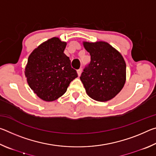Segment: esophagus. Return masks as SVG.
Returning <instances> with one entry per match:
<instances>
[{"instance_id":"34e87169","label":"esophagus","mask_w":156,"mask_h":156,"mask_svg":"<svg viewBox=\"0 0 156 156\" xmlns=\"http://www.w3.org/2000/svg\"><path fill=\"white\" fill-rule=\"evenodd\" d=\"M82 71H83V69H82L80 68V69H78L77 70V73H78V75L80 76V74H81V73H82Z\"/></svg>"}]
</instances>
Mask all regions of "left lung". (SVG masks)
<instances>
[{"label": "left lung", "mask_w": 156, "mask_h": 156, "mask_svg": "<svg viewBox=\"0 0 156 156\" xmlns=\"http://www.w3.org/2000/svg\"><path fill=\"white\" fill-rule=\"evenodd\" d=\"M91 62L80 77L87 94L96 101L106 102L122 90L126 82V63L122 54L105 41H83Z\"/></svg>", "instance_id": "obj_1"}]
</instances>
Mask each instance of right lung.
<instances>
[{
	"instance_id": "right-lung-1",
	"label": "right lung",
	"mask_w": 156,
	"mask_h": 156,
	"mask_svg": "<svg viewBox=\"0 0 156 156\" xmlns=\"http://www.w3.org/2000/svg\"><path fill=\"white\" fill-rule=\"evenodd\" d=\"M67 43L53 37L31 53L25 68L27 83L34 93L44 101L52 102L61 97L77 72L71 67L64 50Z\"/></svg>"
}]
</instances>
